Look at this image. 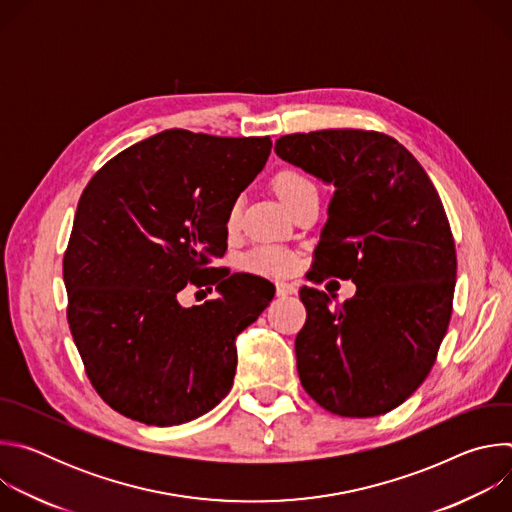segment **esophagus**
I'll return each instance as SVG.
<instances>
[{
    "mask_svg": "<svg viewBox=\"0 0 512 512\" xmlns=\"http://www.w3.org/2000/svg\"><path fill=\"white\" fill-rule=\"evenodd\" d=\"M298 294V287L289 281H277V296L279 298H287V296H294Z\"/></svg>",
    "mask_w": 512,
    "mask_h": 512,
    "instance_id": "1",
    "label": "esophagus"
}]
</instances>
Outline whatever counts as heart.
I'll return each instance as SVG.
<instances>
[{"instance_id":"obj_1","label":"heart","mask_w":512,"mask_h":512,"mask_svg":"<svg viewBox=\"0 0 512 512\" xmlns=\"http://www.w3.org/2000/svg\"><path fill=\"white\" fill-rule=\"evenodd\" d=\"M271 188L285 206L294 204L300 196L316 190L314 182L306 174H302L300 170H294V168L277 170L271 178ZM239 212H241L239 202H233L229 208V214H227V229L233 231L237 227ZM243 267L249 271H255V273H263V275H283L291 267H294V255L281 247L263 245V247H255L253 251H249L243 257Z\"/></svg>"}]
</instances>
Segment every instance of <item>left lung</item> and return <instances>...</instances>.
I'll list each match as a JSON object with an SVG mask.
<instances>
[{"label":"left lung","instance_id":"8db88e82","mask_svg":"<svg viewBox=\"0 0 512 512\" xmlns=\"http://www.w3.org/2000/svg\"><path fill=\"white\" fill-rule=\"evenodd\" d=\"M275 154L334 186L314 279L356 285L336 306L320 289H300L302 387L330 413L383 415L425 381L448 332L458 263L440 194L379 131L291 133L275 141Z\"/></svg>","mask_w":512,"mask_h":512}]
</instances>
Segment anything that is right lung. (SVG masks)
Returning a JSON list of instances; mask_svg holds the SVG:
<instances>
[{"mask_svg": "<svg viewBox=\"0 0 512 512\" xmlns=\"http://www.w3.org/2000/svg\"><path fill=\"white\" fill-rule=\"evenodd\" d=\"M269 152L267 135L166 129L87 184L62 261L66 318L87 377L121 415L180 425L231 391L235 340L275 287L210 263L225 255L229 208ZM188 282L216 284L222 296L182 309L177 294Z\"/></svg>", "mask_w": 512, "mask_h": 512, "instance_id": "add662e5", "label": "right lung"}]
</instances>
